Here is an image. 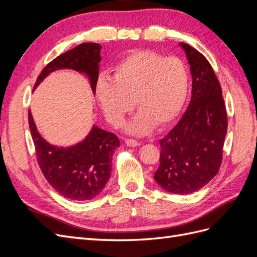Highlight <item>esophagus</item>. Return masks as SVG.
<instances>
[{
    "instance_id": "34e87169",
    "label": "esophagus",
    "mask_w": 257,
    "mask_h": 257,
    "mask_svg": "<svg viewBox=\"0 0 257 257\" xmlns=\"http://www.w3.org/2000/svg\"><path fill=\"white\" fill-rule=\"evenodd\" d=\"M125 144L128 146V147H136L138 145H141V143H138L136 139H133V138H127L125 139Z\"/></svg>"
}]
</instances>
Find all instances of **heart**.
Masks as SVG:
<instances>
[{"mask_svg":"<svg viewBox=\"0 0 257 257\" xmlns=\"http://www.w3.org/2000/svg\"><path fill=\"white\" fill-rule=\"evenodd\" d=\"M189 88V72L183 61L150 50L134 51L113 66L112 78L102 76L95 95L106 119L120 126L133 102L139 113L127 126L144 134L154 124L164 126L181 109Z\"/></svg>","mask_w":257,"mask_h":257,"instance_id":"1","label":"heart"}]
</instances>
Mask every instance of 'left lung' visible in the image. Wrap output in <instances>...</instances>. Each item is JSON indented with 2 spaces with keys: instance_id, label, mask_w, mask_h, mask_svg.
<instances>
[{
  "instance_id": "1",
  "label": "left lung",
  "mask_w": 257,
  "mask_h": 257,
  "mask_svg": "<svg viewBox=\"0 0 257 257\" xmlns=\"http://www.w3.org/2000/svg\"><path fill=\"white\" fill-rule=\"evenodd\" d=\"M190 63L192 97L181 119L160 139V166L154 179L167 192L190 194L205 186L222 163L227 113L219 79L208 60L180 43Z\"/></svg>"
}]
</instances>
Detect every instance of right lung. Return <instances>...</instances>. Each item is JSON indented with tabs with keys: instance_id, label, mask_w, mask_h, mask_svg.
<instances>
[{
	"instance_id": "add662e5",
	"label": "right lung",
	"mask_w": 257,
	"mask_h": 257,
	"mask_svg": "<svg viewBox=\"0 0 257 257\" xmlns=\"http://www.w3.org/2000/svg\"><path fill=\"white\" fill-rule=\"evenodd\" d=\"M100 48L98 44L84 43L60 54L44 67L34 89L56 69L72 68L89 76L92 91L95 93ZM28 118L38 166L52 188L65 198L77 201L97 196L110 178L112 154L120 146L119 138L113 133L93 126L83 142L69 148H60L49 145L40 135L31 110Z\"/></svg>"
}]
</instances>
